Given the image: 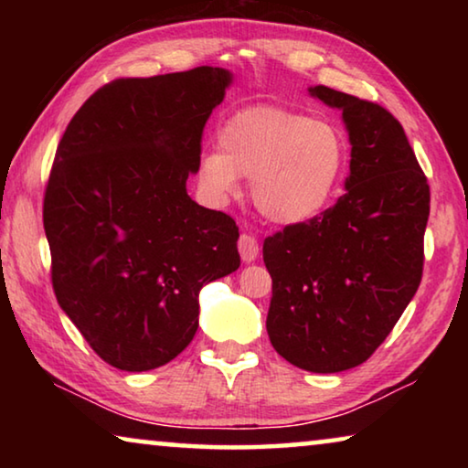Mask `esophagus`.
Segmentation results:
<instances>
[{
    "mask_svg": "<svg viewBox=\"0 0 468 468\" xmlns=\"http://www.w3.org/2000/svg\"><path fill=\"white\" fill-rule=\"evenodd\" d=\"M237 248H239L241 260H243L245 264H250V262H253V260H256V256H258V241H256V237H253V235L241 233Z\"/></svg>",
    "mask_w": 468,
    "mask_h": 468,
    "instance_id": "esophagus-1",
    "label": "esophagus"
}]
</instances>
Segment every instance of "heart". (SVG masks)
Here are the masks:
<instances>
[{"instance_id":"obj_1","label":"heart","mask_w":468,"mask_h":468,"mask_svg":"<svg viewBox=\"0 0 468 468\" xmlns=\"http://www.w3.org/2000/svg\"><path fill=\"white\" fill-rule=\"evenodd\" d=\"M348 142L328 120L256 105L233 113L218 130V150L200 158L197 177L215 200L239 194L251 179L256 208L276 225L318 218L343 186Z\"/></svg>"}]
</instances>
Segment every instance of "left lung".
Segmentation results:
<instances>
[{"label": "left lung", "mask_w": 468, "mask_h": 468, "mask_svg": "<svg viewBox=\"0 0 468 468\" xmlns=\"http://www.w3.org/2000/svg\"><path fill=\"white\" fill-rule=\"evenodd\" d=\"M310 94L343 111L351 173L332 208L264 241L266 330L295 367L336 374L374 355L419 289L430 186L390 111L328 86Z\"/></svg>", "instance_id": "1"}]
</instances>
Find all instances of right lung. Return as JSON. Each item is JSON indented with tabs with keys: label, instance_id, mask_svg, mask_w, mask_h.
Here are the masks:
<instances>
[{
	"label": "right lung",
	"instance_id": "add662e5",
	"mask_svg": "<svg viewBox=\"0 0 468 468\" xmlns=\"http://www.w3.org/2000/svg\"><path fill=\"white\" fill-rule=\"evenodd\" d=\"M233 74L120 78L78 109L55 153L43 225L58 303L109 366L148 371L197 330L204 284L239 268V229L187 196L202 132Z\"/></svg>",
	"mask_w": 468,
	"mask_h": 468
}]
</instances>
